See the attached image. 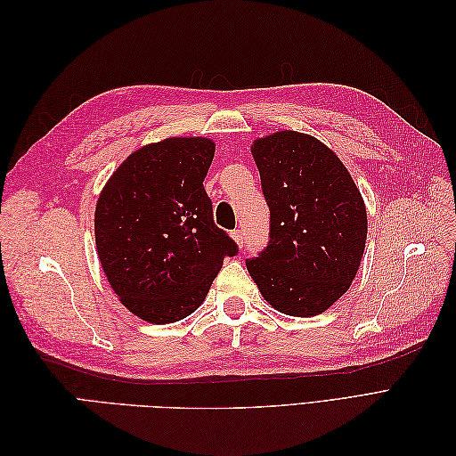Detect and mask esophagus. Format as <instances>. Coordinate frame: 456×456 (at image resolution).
<instances>
[{
	"label": "esophagus",
	"instance_id": "obj_1",
	"mask_svg": "<svg viewBox=\"0 0 456 456\" xmlns=\"http://www.w3.org/2000/svg\"><path fill=\"white\" fill-rule=\"evenodd\" d=\"M232 238L236 240V243H238L240 247H243V245H245V236H243V230H233V232H232Z\"/></svg>",
	"mask_w": 456,
	"mask_h": 456
}]
</instances>
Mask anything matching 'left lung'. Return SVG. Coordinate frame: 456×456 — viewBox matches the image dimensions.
Returning a JSON list of instances; mask_svg holds the SVG:
<instances>
[{"label":"left lung","mask_w":456,"mask_h":456,"mask_svg":"<svg viewBox=\"0 0 456 456\" xmlns=\"http://www.w3.org/2000/svg\"><path fill=\"white\" fill-rule=\"evenodd\" d=\"M270 240L245 265L262 297L287 315L325 312L348 291L365 249L367 211L350 173L310 134L255 141Z\"/></svg>","instance_id":"1"}]
</instances>
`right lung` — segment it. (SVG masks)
Listing matches in <instances>:
<instances>
[{
    "label": "right lung",
    "mask_w": 456,
    "mask_h": 456,
    "mask_svg": "<svg viewBox=\"0 0 456 456\" xmlns=\"http://www.w3.org/2000/svg\"><path fill=\"white\" fill-rule=\"evenodd\" d=\"M215 144L165 139L123 161L96 201L94 240L106 278L134 315L175 323L196 312L238 243L213 220L203 188Z\"/></svg>",
    "instance_id": "right-lung-1"
}]
</instances>
